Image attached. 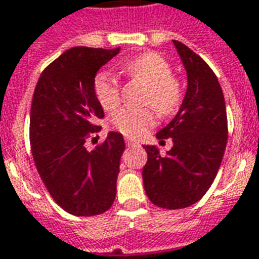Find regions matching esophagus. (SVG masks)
Here are the masks:
<instances>
[{
  "label": "esophagus",
  "instance_id": "esophagus-1",
  "mask_svg": "<svg viewBox=\"0 0 259 259\" xmlns=\"http://www.w3.org/2000/svg\"><path fill=\"white\" fill-rule=\"evenodd\" d=\"M124 143H126V146L127 147H133V146H139V143H137L136 140H132V139H124Z\"/></svg>",
  "mask_w": 259,
  "mask_h": 259
}]
</instances>
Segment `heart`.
<instances>
[{
    "mask_svg": "<svg viewBox=\"0 0 259 259\" xmlns=\"http://www.w3.org/2000/svg\"><path fill=\"white\" fill-rule=\"evenodd\" d=\"M130 78L147 86L143 105L152 106L159 115L170 116L177 112L183 99L179 80L173 78L171 65L157 52H144L120 65ZM96 99L105 110H110L120 102V85L110 72H100L93 82ZM109 124L117 132L130 137L143 135L154 124V115L150 109L123 107L109 119Z\"/></svg>",
    "mask_w": 259,
    "mask_h": 259,
    "instance_id": "b5f03b06",
    "label": "heart"
}]
</instances>
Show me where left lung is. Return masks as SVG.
<instances>
[{
    "label": "left lung",
    "instance_id": "8db88e82",
    "mask_svg": "<svg viewBox=\"0 0 259 259\" xmlns=\"http://www.w3.org/2000/svg\"><path fill=\"white\" fill-rule=\"evenodd\" d=\"M187 72V92L179 113L157 133L173 139V147L160 154L156 146H143L146 194L154 205L166 210L186 208L210 189L226 152V100L215 73L201 56L173 41Z\"/></svg>",
    "mask_w": 259,
    "mask_h": 259
}]
</instances>
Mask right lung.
Masks as SVG:
<instances>
[{
  "instance_id": "obj_1",
  "label": "right lung",
  "mask_w": 259,
  "mask_h": 259,
  "mask_svg": "<svg viewBox=\"0 0 259 259\" xmlns=\"http://www.w3.org/2000/svg\"><path fill=\"white\" fill-rule=\"evenodd\" d=\"M119 51L68 49L44 69L33 92L29 142L35 166L56 204L78 217L99 215L115 201L123 136L109 132L92 152L85 143L105 117L95 76Z\"/></svg>"
}]
</instances>
